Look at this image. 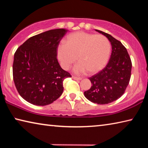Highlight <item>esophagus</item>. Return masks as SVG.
<instances>
[{
  "label": "esophagus",
  "instance_id": "esophagus-1",
  "mask_svg": "<svg viewBox=\"0 0 148 148\" xmlns=\"http://www.w3.org/2000/svg\"><path fill=\"white\" fill-rule=\"evenodd\" d=\"M72 78H73L75 80H81L82 79L81 77H76V76H72Z\"/></svg>",
  "mask_w": 148,
  "mask_h": 148
}]
</instances>
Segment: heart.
Masks as SVG:
<instances>
[{"mask_svg": "<svg viewBox=\"0 0 148 148\" xmlns=\"http://www.w3.org/2000/svg\"><path fill=\"white\" fill-rule=\"evenodd\" d=\"M111 44L106 37L84 31L70 34L66 44L57 47V57L64 69H68L77 59L79 61L74 68L75 73L87 71L95 74L104 68L110 58Z\"/></svg>", "mask_w": 148, "mask_h": 148, "instance_id": "1", "label": "heart"}]
</instances>
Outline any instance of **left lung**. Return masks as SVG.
<instances>
[{
	"mask_svg": "<svg viewBox=\"0 0 148 148\" xmlns=\"http://www.w3.org/2000/svg\"><path fill=\"white\" fill-rule=\"evenodd\" d=\"M95 31L108 39L112 45V53L105 68L89 78L92 86L84 92V96L94 103L106 104L123 95L131 78L132 62L121 42L106 32Z\"/></svg>",
	"mask_w": 148,
	"mask_h": 148,
	"instance_id": "left-lung-1",
	"label": "left lung"
}]
</instances>
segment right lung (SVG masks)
I'll use <instances>...</instances> for the list:
<instances>
[{
  "label": "right lung",
  "mask_w": 148,
  "mask_h": 148,
  "mask_svg": "<svg viewBox=\"0 0 148 148\" xmlns=\"http://www.w3.org/2000/svg\"><path fill=\"white\" fill-rule=\"evenodd\" d=\"M68 30H49L29 38L14 54L13 78L19 94L29 103L46 106L63 92V81L71 77L57 59L59 42Z\"/></svg>",
  "instance_id": "right-lung-1"
}]
</instances>
